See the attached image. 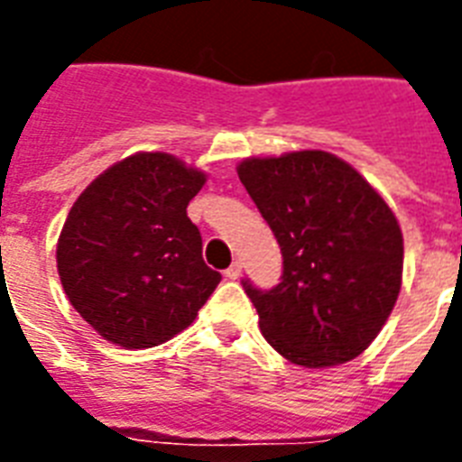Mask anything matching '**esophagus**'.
<instances>
[{
	"label": "esophagus",
	"mask_w": 462,
	"mask_h": 462,
	"mask_svg": "<svg viewBox=\"0 0 462 462\" xmlns=\"http://www.w3.org/2000/svg\"><path fill=\"white\" fill-rule=\"evenodd\" d=\"M239 275H242V263H239V261H232V266L225 271V278H230V281H237Z\"/></svg>",
	"instance_id": "1"
}]
</instances>
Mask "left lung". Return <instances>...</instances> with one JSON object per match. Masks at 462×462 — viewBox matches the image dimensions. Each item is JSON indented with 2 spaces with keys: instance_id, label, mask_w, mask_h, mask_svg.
Returning <instances> with one entry per match:
<instances>
[{
  "instance_id": "8db88e82",
  "label": "left lung",
  "mask_w": 462,
  "mask_h": 462,
  "mask_svg": "<svg viewBox=\"0 0 462 462\" xmlns=\"http://www.w3.org/2000/svg\"><path fill=\"white\" fill-rule=\"evenodd\" d=\"M237 174L282 254L275 288L242 281L263 337L309 369L362 355L401 292L393 210L355 167L323 151L249 158Z\"/></svg>"
}]
</instances>
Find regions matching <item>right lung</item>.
Masks as SVG:
<instances>
[{
	"mask_svg": "<svg viewBox=\"0 0 462 462\" xmlns=\"http://www.w3.org/2000/svg\"><path fill=\"white\" fill-rule=\"evenodd\" d=\"M206 174L167 153L105 170L69 210L57 271L69 302L110 343L141 350L194 321L223 275L187 216Z\"/></svg>",
	"mask_w": 462,
	"mask_h": 462,
	"instance_id": "1",
	"label": "right lung"
}]
</instances>
